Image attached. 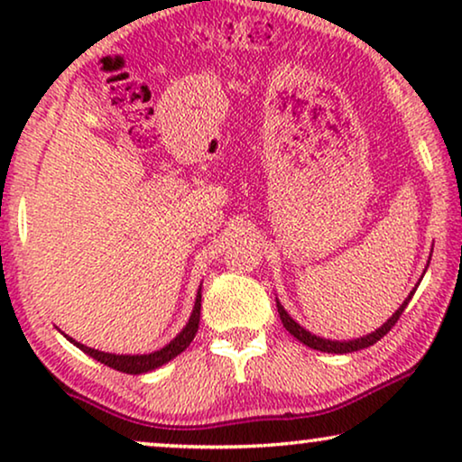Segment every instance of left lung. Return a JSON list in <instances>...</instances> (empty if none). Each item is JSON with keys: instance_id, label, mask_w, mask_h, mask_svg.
I'll list each match as a JSON object with an SVG mask.
<instances>
[{"instance_id": "8db88e82", "label": "left lung", "mask_w": 462, "mask_h": 462, "mask_svg": "<svg viewBox=\"0 0 462 462\" xmlns=\"http://www.w3.org/2000/svg\"><path fill=\"white\" fill-rule=\"evenodd\" d=\"M414 292H416V288L412 290V292L408 294V299L402 302V307L397 309V311H395L393 315H391V318H389L387 321H384V324H383L381 328H378V330H374L372 334H365V337H362V338H353V340H330V338H319V337H315V334L307 332L305 328L299 326L292 318H290L288 311L282 307L280 300H277V313H280V319H282L283 328H286V330H288L290 334H292V337H294L296 340H300L302 345L311 346V349L324 351V353H353V351L365 349V346L378 343V340H381V338L384 337V334H387V332L391 330V328H393V326L397 324V319H400V315L403 313V309L408 307V302H410V299H412V296H414Z\"/></svg>"}]
</instances>
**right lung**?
I'll return each mask as SVG.
<instances>
[{"mask_svg":"<svg viewBox=\"0 0 462 462\" xmlns=\"http://www.w3.org/2000/svg\"><path fill=\"white\" fill-rule=\"evenodd\" d=\"M199 311H201V288H199L198 296H195L193 313H191V318H189L187 326L182 328V332L174 340H170L163 349L147 353V356H116V353H105V351L92 349V346L81 345V343H78V340L69 338L67 334L65 337H67V340H71L78 349L88 353V356L97 359V362L109 365V368H113V370L125 372V374H144V372H151V370L160 368V365H163V364H168L170 359L180 356V353L185 351L189 345H191V340L195 338V334H198V328H199Z\"/></svg>","mask_w":462,"mask_h":462,"instance_id":"add662e5","label":"right lung"}]
</instances>
